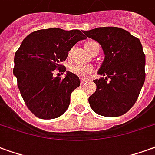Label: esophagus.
I'll return each instance as SVG.
<instances>
[{
	"label": "esophagus",
	"instance_id": "34e87169",
	"mask_svg": "<svg viewBox=\"0 0 155 155\" xmlns=\"http://www.w3.org/2000/svg\"><path fill=\"white\" fill-rule=\"evenodd\" d=\"M86 82H87V79H82V80H81V84L83 85Z\"/></svg>",
	"mask_w": 155,
	"mask_h": 155
}]
</instances>
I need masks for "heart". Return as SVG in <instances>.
Here are the masks:
<instances>
[{
	"label": "heart",
	"mask_w": 155,
	"mask_h": 155,
	"mask_svg": "<svg viewBox=\"0 0 155 155\" xmlns=\"http://www.w3.org/2000/svg\"><path fill=\"white\" fill-rule=\"evenodd\" d=\"M96 44H97L95 41H88L85 44V48L87 51L89 52L91 48ZM70 73H72L74 75L79 77V78H87L91 73H93V68L90 65H81V64H71L68 68Z\"/></svg>",
	"instance_id": "heart-1"
}]
</instances>
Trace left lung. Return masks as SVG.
Wrapping results in <instances>:
<instances>
[{
	"label": "left lung",
	"instance_id": "left-lung-1",
	"mask_svg": "<svg viewBox=\"0 0 155 155\" xmlns=\"http://www.w3.org/2000/svg\"><path fill=\"white\" fill-rule=\"evenodd\" d=\"M101 45L105 59L93 82L97 90L89 97L91 108L100 116L126 113L137 101L145 79V55L140 39L118 27L83 31Z\"/></svg>",
	"mask_w": 155,
	"mask_h": 155
}]
</instances>
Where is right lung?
Here are the masks:
<instances>
[{
	"instance_id": "obj_1",
	"label": "right lung",
	"mask_w": 155,
	"mask_h": 155,
	"mask_svg": "<svg viewBox=\"0 0 155 155\" xmlns=\"http://www.w3.org/2000/svg\"><path fill=\"white\" fill-rule=\"evenodd\" d=\"M85 39L78 30H36L24 39L15 52L13 73L25 103L35 116L54 119L66 111L71 93L80 86V80L70 72L64 79L54 77V73L66 71L62 63L66 60L68 52Z\"/></svg>"
}]
</instances>
